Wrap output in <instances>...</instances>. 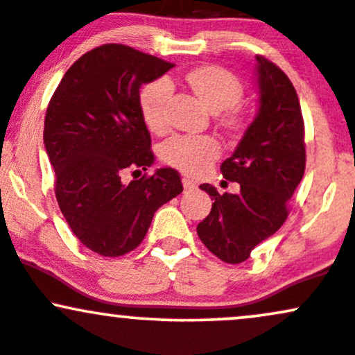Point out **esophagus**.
<instances>
[{
  "instance_id": "1",
  "label": "esophagus",
  "mask_w": 355,
  "mask_h": 355,
  "mask_svg": "<svg viewBox=\"0 0 355 355\" xmlns=\"http://www.w3.org/2000/svg\"><path fill=\"white\" fill-rule=\"evenodd\" d=\"M182 184H184V187H187V189H189V187H196V182H193L190 177L182 178Z\"/></svg>"
}]
</instances>
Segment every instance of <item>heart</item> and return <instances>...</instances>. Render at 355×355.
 Returning <instances> with one entry per match:
<instances>
[{"mask_svg": "<svg viewBox=\"0 0 355 355\" xmlns=\"http://www.w3.org/2000/svg\"><path fill=\"white\" fill-rule=\"evenodd\" d=\"M190 87L212 112H224L222 123L229 128L241 124V116L234 106L244 94L243 84L229 70L219 67H202L187 76ZM171 83L165 77L148 84L139 96L143 119L150 130L158 131L165 126L166 106L171 96ZM219 155V143L209 136L182 135L168 139L162 148L165 162L185 171H200Z\"/></svg>", "mask_w": 355, "mask_h": 355, "instance_id": "heart-1", "label": "heart"}]
</instances>
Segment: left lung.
<instances>
[{
    "label": "left lung",
    "instance_id": "left-lung-1",
    "mask_svg": "<svg viewBox=\"0 0 355 355\" xmlns=\"http://www.w3.org/2000/svg\"><path fill=\"white\" fill-rule=\"evenodd\" d=\"M258 112L234 153L220 165L227 180L239 184L237 193H219L202 184L212 209L197 234L217 258L237 264L275 234L288 217V200L305 171L303 116L293 84L282 69L256 57Z\"/></svg>",
    "mask_w": 355,
    "mask_h": 355
}]
</instances>
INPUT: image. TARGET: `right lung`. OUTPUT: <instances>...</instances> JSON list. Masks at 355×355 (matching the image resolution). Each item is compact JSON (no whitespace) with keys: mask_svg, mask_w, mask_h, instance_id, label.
I'll return each mask as SVG.
<instances>
[{"mask_svg":"<svg viewBox=\"0 0 355 355\" xmlns=\"http://www.w3.org/2000/svg\"><path fill=\"white\" fill-rule=\"evenodd\" d=\"M171 67L131 46L101 45L73 62L46 107L44 143L58 207L77 239L101 256L138 248L155 212L184 190L170 166L123 182L126 170L153 165L139 89Z\"/></svg>","mask_w":355,"mask_h":355,"instance_id":"right-lung-1","label":"right lung"}]
</instances>
